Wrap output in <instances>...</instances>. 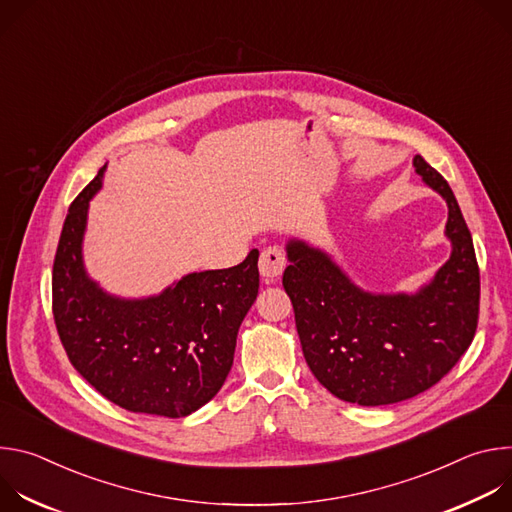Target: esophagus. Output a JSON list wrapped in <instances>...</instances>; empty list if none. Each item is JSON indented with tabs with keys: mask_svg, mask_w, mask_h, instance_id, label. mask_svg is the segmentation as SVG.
Here are the masks:
<instances>
[{
	"mask_svg": "<svg viewBox=\"0 0 512 512\" xmlns=\"http://www.w3.org/2000/svg\"><path fill=\"white\" fill-rule=\"evenodd\" d=\"M287 265V259H285V253L279 249V247H267L261 251V257H259V271L265 279H275L283 273Z\"/></svg>",
	"mask_w": 512,
	"mask_h": 512,
	"instance_id": "obj_1",
	"label": "esophagus"
}]
</instances>
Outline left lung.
<instances>
[{
    "label": "left lung",
    "instance_id": "1",
    "mask_svg": "<svg viewBox=\"0 0 512 512\" xmlns=\"http://www.w3.org/2000/svg\"><path fill=\"white\" fill-rule=\"evenodd\" d=\"M415 172L448 202L452 257L417 294H369L320 249L287 243L283 287L314 377L364 407L411 399L442 381L474 340L480 271L458 200L421 156Z\"/></svg>",
    "mask_w": 512,
    "mask_h": 512
}]
</instances>
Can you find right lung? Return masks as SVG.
<instances>
[{
    "instance_id": "1",
    "label": "right lung",
    "mask_w": 512,
    "mask_h": 512,
    "mask_svg": "<svg viewBox=\"0 0 512 512\" xmlns=\"http://www.w3.org/2000/svg\"><path fill=\"white\" fill-rule=\"evenodd\" d=\"M103 170L70 204L52 269V314L66 356L111 403L186 417L221 391L243 318L259 291V251L229 269L190 273L145 300H121L89 279L83 235Z\"/></svg>"
}]
</instances>
